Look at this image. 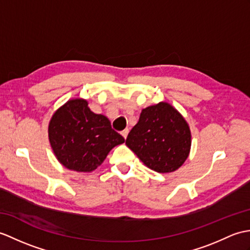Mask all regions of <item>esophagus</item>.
I'll use <instances>...</instances> for the list:
<instances>
[{
	"mask_svg": "<svg viewBox=\"0 0 250 250\" xmlns=\"http://www.w3.org/2000/svg\"><path fill=\"white\" fill-rule=\"evenodd\" d=\"M127 133H129V130H127V129H125V130H124L123 132H121V135L124 136V138H125H125H126V136H127Z\"/></svg>",
	"mask_w": 250,
	"mask_h": 250,
	"instance_id": "34e87169",
	"label": "esophagus"
}]
</instances>
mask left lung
Returning <instances> with one entry per match:
<instances>
[{"mask_svg": "<svg viewBox=\"0 0 250 250\" xmlns=\"http://www.w3.org/2000/svg\"><path fill=\"white\" fill-rule=\"evenodd\" d=\"M125 145L150 169L171 172L188 159L190 131L176 108L161 102L143 109Z\"/></svg>", "mask_w": 250, "mask_h": 250, "instance_id": "obj_1", "label": "left lung"}]
</instances>
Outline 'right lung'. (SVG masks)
Listing matches in <instances>:
<instances>
[{
  "instance_id": "right-lung-1",
  "label": "right lung",
  "mask_w": 250,
  "mask_h": 250,
  "mask_svg": "<svg viewBox=\"0 0 250 250\" xmlns=\"http://www.w3.org/2000/svg\"><path fill=\"white\" fill-rule=\"evenodd\" d=\"M49 139L57 160L68 169L88 172L102 164L125 138L111 121L90 111L83 99H74L57 109L49 125Z\"/></svg>"
}]
</instances>
